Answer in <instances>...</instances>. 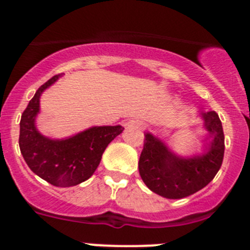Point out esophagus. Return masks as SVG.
Here are the masks:
<instances>
[{"instance_id":"1","label":"esophagus","mask_w":250,"mask_h":250,"mask_svg":"<svg viewBox=\"0 0 250 250\" xmlns=\"http://www.w3.org/2000/svg\"><path fill=\"white\" fill-rule=\"evenodd\" d=\"M126 127H134V129H143L144 127V123L140 120H129L125 124Z\"/></svg>"}]
</instances>
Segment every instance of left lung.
<instances>
[{
	"label": "left lung",
	"instance_id": "obj_1",
	"mask_svg": "<svg viewBox=\"0 0 250 250\" xmlns=\"http://www.w3.org/2000/svg\"><path fill=\"white\" fill-rule=\"evenodd\" d=\"M203 118L209 138H213L203 156L178 158L160 140L151 134H145L139 173L150 190L167 199H182L199 191L213 180L224 158V132L215 111L204 112Z\"/></svg>",
	"mask_w": 250,
	"mask_h": 250
}]
</instances>
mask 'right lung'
I'll return each instance as SVG.
<instances>
[{
	"instance_id": "obj_1",
	"label": "right lung",
	"mask_w": 250,
	"mask_h": 250,
	"mask_svg": "<svg viewBox=\"0 0 250 250\" xmlns=\"http://www.w3.org/2000/svg\"><path fill=\"white\" fill-rule=\"evenodd\" d=\"M61 75L40 86L20 121V150L26 164L40 178L55 187H72L94 174L106 146L124 130L123 126H95L66 140H51L40 134L35 118L40 96Z\"/></svg>"
}]
</instances>
